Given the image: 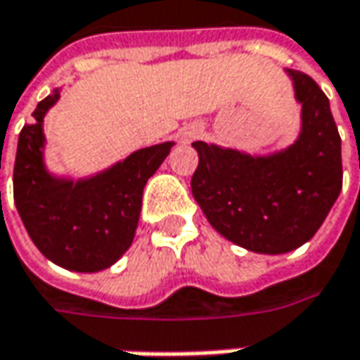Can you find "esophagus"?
<instances>
[{"label": "esophagus", "instance_id": "obj_1", "mask_svg": "<svg viewBox=\"0 0 360 360\" xmlns=\"http://www.w3.org/2000/svg\"><path fill=\"white\" fill-rule=\"evenodd\" d=\"M200 135H202V127L198 123H190V125L180 129V141L182 143H190V141L198 139Z\"/></svg>", "mask_w": 360, "mask_h": 360}]
</instances>
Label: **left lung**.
Listing matches in <instances>:
<instances>
[{"label": "left lung", "mask_w": 360, "mask_h": 360, "mask_svg": "<svg viewBox=\"0 0 360 360\" xmlns=\"http://www.w3.org/2000/svg\"><path fill=\"white\" fill-rule=\"evenodd\" d=\"M302 105V129L285 150L251 155L194 141L192 196L225 239L279 255L308 243L342 188L340 135L328 97L308 75L285 70Z\"/></svg>", "instance_id": "left-lung-1"}]
</instances>
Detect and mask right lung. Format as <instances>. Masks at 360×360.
Instances as JSON below:
<instances>
[{
	"label": "right lung",
	"mask_w": 360,
	"mask_h": 360,
	"mask_svg": "<svg viewBox=\"0 0 360 360\" xmlns=\"http://www.w3.org/2000/svg\"><path fill=\"white\" fill-rule=\"evenodd\" d=\"M58 99L60 89H54L20 134L13 200L30 239L46 259L70 271L93 274L111 267L134 243L143 186L174 141L141 148L89 178L56 176L44 162V117Z\"/></svg>",
	"instance_id": "1"
}]
</instances>
